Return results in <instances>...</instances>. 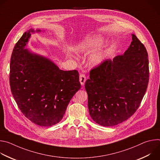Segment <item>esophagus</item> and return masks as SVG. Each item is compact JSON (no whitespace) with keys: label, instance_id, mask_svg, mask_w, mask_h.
<instances>
[{"label":"esophagus","instance_id":"obj_1","mask_svg":"<svg viewBox=\"0 0 160 160\" xmlns=\"http://www.w3.org/2000/svg\"><path fill=\"white\" fill-rule=\"evenodd\" d=\"M86 77L83 73H81L80 75V82L82 85H83L85 84V82L86 81Z\"/></svg>","mask_w":160,"mask_h":160}]
</instances>
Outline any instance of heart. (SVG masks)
<instances>
[{
	"mask_svg": "<svg viewBox=\"0 0 160 160\" xmlns=\"http://www.w3.org/2000/svg\"><path fill=\"white\" fill-rule=\"evenodd\" d=\"M102 40L101 38L96 37L92 39H89L84 41L80 44L77 48V50L79 52H87L94 50L98 48L101 44ZM104 58V52L102 50H99L90 56L89 61L91 64L96 65L101 63Z\"/></svg>",
	"mask_w": 160,
	"mask_h": 160,
	"instance_id": "heart-1",
	"label": "heart"
}]
</instances>
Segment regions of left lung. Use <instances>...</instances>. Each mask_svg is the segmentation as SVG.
I'll list each match as a JSON object with an SVG mask.
<instances>
[{
  "mask_svg": "<svg viewBox=\"0 0 160 160\" xmlns=\"http://www.w3.org/2000/svg\"><path fill=\"white\" fill-rule=\"evenodd\" d=\"M132 35L124 54L106 59L92 68L85 82L90 115L104 127L117 125L132 117L148 88V52L137 37Z\"/></svg>",
  "mask_w": 160,
  "mask_h": 160,
  "instance_id": "8db88e82",
  "label": "left lung"
}]
</instances>
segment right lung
Returning <instances> with one entry per match:
<instances>
[{
	"label": "right lung",
	"mask_w": 160,
	"mask_h": 160,
	"mask_svg": "<svg viewBox=\"0 0 160 160\" xmlns=\"http://www.w3.org/2000/svg\"><path fill=\"white\" fill-rule=\"evenodd\" d=\"M33 32L24 33L13 49L11 90L26 118L37 125L51 127L62 119L70 100L80 90L79 74L76 70H59L49 59L25 49Z\"/></svg>",
	"instance_id": "right-lung-1"
}]
</instances>
